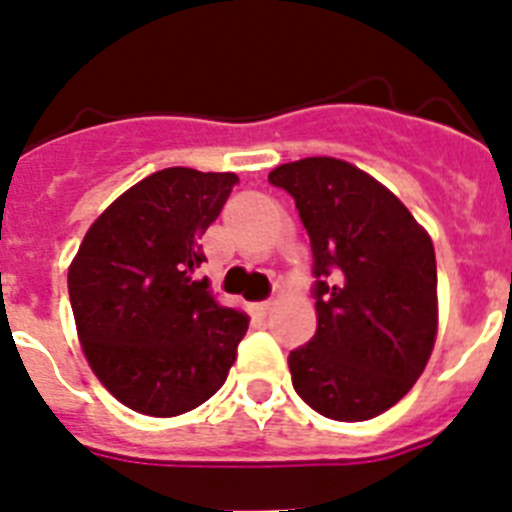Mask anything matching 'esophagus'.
Here are the masks:
<instances>
[{"instance_id": "obj_1", "label": "esophagus", "mask_w": 512, "mask_h": 512, "mask_svg": "<svg viewBox=\"0 0 512 512\" xmlns=\"http://www.w3.org/2000/svg\"><path fill=\"white\" fill-rule=\"evenodd\" d=\"M271 307H274V302H271V300L256 302V312H259V315H269V310H271Z\"/></svg>"}]
</instances>
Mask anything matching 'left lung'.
<instances>
[{
    "label": "left lung",
    "instance_id": "8db88e82",
    "mask_svg": "<svg viewBox=\"0 0 512 512\" xmlns=\"http://www.w3.org/2000/svg\"><path fill=\"white\" fill-rule=\"evenodd\" d=\"M310 235L318 330L289 351L295 392L333 420L377 418L408 395L438 328L436 253L395 194L341 158L269 174Z\"/></svg>",
    "mask_w": 512,
    "mask_h": 512
}]
</instances>
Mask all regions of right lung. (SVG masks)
Here are the masks:
<instances>
[{"mask_svg":"<svg viewBox=\"0 0 512 512\" xmlns=\"http://www.w3.org/2000/svg\"><path fill=\"white\" fill-rule=\"evenodd\" d=\"M238 176L156 171L87 230L69 269L76 330L92 372L130 410L182 415L228 377L248 318L197 277L202 235Z\"/></svg>","mask_w":512,"mask_h":512,"instance_id":"add662e5","label":"right lung"}]
</instances>
